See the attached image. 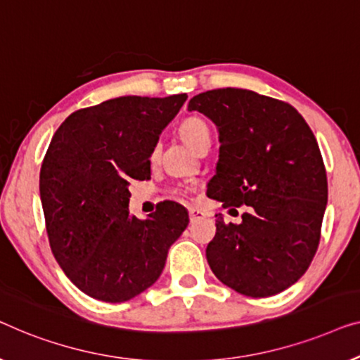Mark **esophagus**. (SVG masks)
<instances>
[{"label":"esophagus","instance_id":"esophagus-1","mask_svg":"<svg viewBox=\"0 0 360 360\" xmlns=\"http://www.w3.org/2000/svg\"><path fill=\"white\" fill-rule=\"evenodd\" d=\"M204 215H205L204 212L197 209V207H189V217H191V221L199 220V219H202V217H204Z\"/></svg>","mask_w":360,"mask_h":360}]
</instances>
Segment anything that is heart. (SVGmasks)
Returning a JSON list of instances; mask_svg holds the SVG:
<instances>
[{"label":"heart","instance_id":"1","mask_svg":"<svg viewBox=\"0 0 360 360\" xmlns=\"http://www.w3.org/2000/svg\"><path fill=\"white\" fill-rule=\"evenodd\" d=\"M179 136L194 151L202 141L210 140V129L200 117H189L179 125Z\"/></svg>","mask_w":360,"mask_h":360}]
</instances>
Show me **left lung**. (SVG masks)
<instances>
[{"mask_svg":"<svg viewBox=\"0 0 360 360\" xmlns=\"http://www.w3.org/2000/svg\"><path fill=\"white\" fill-rule=\"evenodd\" d=\"M189 110L219 130V163L207 195L248 205L241 224L217 217L205 256L217 279L246 297L276 295L310 266L320 243L328 181L316 139L290 104L224 88L194 96Z\"/></svg>","mask_w":360,"mask_h":360,"instance_id":"left-lung-1","label":"left lung"}]
</instances>
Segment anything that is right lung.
<instances>
[{
	"mask_svg": "<svg viewBox=\"0 0 360 360\" xmlns=\"http://www.w3.org/2000/svg\"><path fill=\"white\" fill-rule=\"evenodd\" d=\"M186 99L104 101L68 115L50 141L39 182L50 248L96 300L127 302L153 285L189 224L184 207L169 200L145 220L129 212V181L150 179V156Z\"/></svg>",
	"mask_w": 360,
	"mask_h": 360,
	"instance_id": "add662e5",
	"label": "right lung"
}]
</instances>
